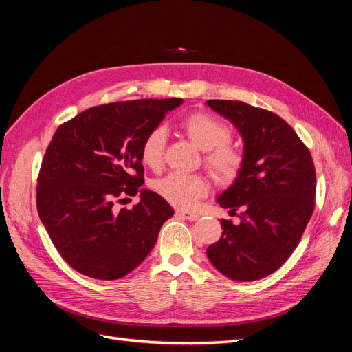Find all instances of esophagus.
<instances>
[{
  "instance_id": "esophagus-1",
  "label": "esophagus",
  "mask_w": 352,
  "mask_h": 352,
  "mask_svg": "<svg viewBox=\"0 0 352 352\" xmlns=\"http://www.w3.org/2000/svg\"><path fill=\"white\" fill-rule=\"evenodd\" d=\"M176 216L177 217H182V219H186V220H190V221H194V220L198 219V214H195V212L184 211V210H176Z\"/></svg>"
}]
</instances>
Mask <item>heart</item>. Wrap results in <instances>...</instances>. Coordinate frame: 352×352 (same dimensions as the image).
Segmentation results:
<instances>
[{"instance_id": "heart-1", "label": "heart", "mask_w": 352, "mask_h": 352, "mask_svg": "<svg viewBox=\"0 0 352 352\" xmlns=\"http://www.w3.org/2000/svg\"><path fill=\"white\" fill-rule=\"evenodd\" d=\"M189 140L206 151L204 162L212 177L221 184L233 182L241 173L243 155L229 141L230 127L206 111H195L182 122ZM167 131L164 126H155L148 132L141 144L142 163L153 170L163 166ZM153 188L170 204L179 208H190L208 190L207 180L199 175L168 173L154 180Z\"/></svg>"}]
</instances>
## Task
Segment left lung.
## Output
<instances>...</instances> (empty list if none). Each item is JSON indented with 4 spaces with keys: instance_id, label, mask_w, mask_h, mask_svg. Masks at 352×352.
I'll return each instance as SVG.
<instances>
[{
    "instance_id": "obj_1",
    "label": "left lung",
    "mask_w": 352,
    "mask_h": 352,
    "mask_svg": "<svg viewBox=\"0 0 352 352\" xmlns=\"http://www.w3.org/2000/svg\"><path fill=\"white\" fill-rule=\"evenodd\" d=\"M207 105L236 127L243 141L241 173L217 202L241 223L221 219V238L207 248L226 278L251 282L291 257L314 211L316 168L310 150L278 114L229 100Z\"/></svg>"
}]
</instances>
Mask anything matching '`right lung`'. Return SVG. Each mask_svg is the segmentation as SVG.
<instances>
[{"label": "right lung", "instance_id": "right-lung-1", "mask_svg": "<svg viewBox=\"0 0 352 352\" xmlns=\"http://www.w3.org/2000/svg\"><path fill=\"white\" fill-rule=\"evenodd\" d=\"M182 98L102 104L82 111L56 131L42 160L36 207L66 263L88 278L120 279L151 252L168 202L141 189V144ZM142 201L117 210L125 195Z\"/></svg>", "mask_w": 352, "mask_h": 352}]
</instances>
